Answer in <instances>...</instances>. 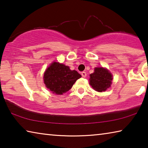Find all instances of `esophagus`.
<instances>
[{
  "label": "esophagus",
  "mask_w": 148,
  "mask_h": 148,
  "mask_svg": "<svg viewBox=\"0 0 148 148\" xmlns=\"http://www.w3.org/2000/svg\"><path fill=\"white\" fill-rule=\"evenodd\" d=\"M81 74H82V77H86V76H87V74H86V72H82Z\"/></svg>",
  "instance_id": "obj_1"
}]
</instances>
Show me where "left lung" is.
Returning a JSON list of instances; mask_svg holds the SVG:
<instances>
[{
  "mask_svg": "<svg viewBox=\"0 0 148 148\" xmlns=\"http://www.w3.org/2000/svg\"><path fill=\"white\" fill-rule=\"evenodd\" d=\"M112 79V74L106 69L97 67L93 73L90 74L89 84L95 91H105L111 86Z\"/></svg>",
  "mask_w": 148,
  "mask_h": 148,
  "instance_id": "left-lung-1",
  "label": "left lung"
}]
</instances>
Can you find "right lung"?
<instances>
[{"mask_svg":"<svg viewBox=\"0 0 148 148\" xmlns=\"http://www.w3.org/2000/svg\"><path fill=\"white\" fill-rule=\"evenodd\" d=\"M81 77L76 71H71L68 66L53 62L44 72V82L53 93L62 95L69 91Z\"/></svg>","mask_w":148,"mask_h":148,"instance_id":"1","label":"right lung"}]
</instances>
